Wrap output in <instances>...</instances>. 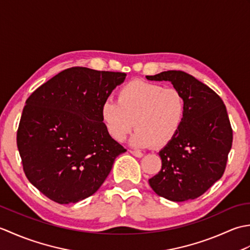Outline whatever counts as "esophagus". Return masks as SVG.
<instances>
[{
  "mask_svg": "<svg viewBox=\"0 0 250 250\" xmlns=\"http://www.w3.org/2000/svg\"><path fill=\"white\" fill-rule=\"evenodd\" d=\"M130 152L132 153V155H133L134 157H137V158H142L143 156V153L141 152V151H136V150H130Z\"/></svg>",
  "mask_w": 250,
  "mask_h": 250,
  "instance_id": "34e87169",
  "label": "esophagus"
}]
</instances>
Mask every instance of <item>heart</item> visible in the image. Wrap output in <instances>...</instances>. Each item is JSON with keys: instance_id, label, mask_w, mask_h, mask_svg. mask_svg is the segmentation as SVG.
Here are the masks:
<instances>
[{"instance_id": "b5f03b06", "label": "heart", "mask_w": 250, "mask_h": 250, "mask_svg": "<svg viewBox=\"0 0 250 250\" xmlns=\"http://www.w3.org/2000/svg\"><path fill=\"white\" fill-rule=\"evenodd\" d=\"M186 116V100L175 88L133 81L117 94V102L107 100L101 107V118L108 134L124 142L131 132V144L136 148L167 145L177 135Z\"/></svg>"}]
</instances>
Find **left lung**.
I'll return each instance as SVG.
<instances>
[{
    "mask_svg": "<svg viewBox=\"0 0 250 250\" xmlns=\"http://www.w3.org/2000/svg\"><path fill=\"white\" fill-rule=\"evenodd\" d=\"M146 78L172 83L186 100L182 128L159 152L161 171L148 182L158 195L169 201L199 198L226 169L233 140L226 106L215 91L183 71H167Z\"/></svg>",
    "mask_w": 250,
    "mask_h": 250,
    "instance_id": "left-lung-1",
    "label": "left lung"
}]
</instances>
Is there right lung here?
<instances>
[{
    "mask_svg": "<svg viewBox=\"0 0 250 250\" xmlns=\"http://www.w3.org/2000/svg\"><path fill=\"white\" fill-rule=\"evenodd\" d=\"M126 74L71 67L25 102L17 146L29 182L59 204L97 192L126 150L106 131L101 107Z\"/></svg>",
    "mask_w": 250,
    "mask_h": 250,
    "instance_id": "1",
    "label": "right lung"
}]
</instances>
